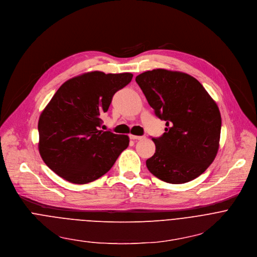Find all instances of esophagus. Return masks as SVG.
I'll use <instances>...</instances> for the list:
<instances>
[{
	"mask_svg": "<svg viewBox=\"0 0 257 257\" xmlns=\"http://www.w3.org/2000/svg\"><path fill=\"white\" fill-rule=\"evenodd\" d=\"M130 138L134 141H137V140H143L144 137L143 136H136V135H130Z\"/></svg>",
	"mask_w": 257,
	"mask_h": 257,
	"instance_id": "esophagus-1",
	"label": "esophagus"
}]
</instances>
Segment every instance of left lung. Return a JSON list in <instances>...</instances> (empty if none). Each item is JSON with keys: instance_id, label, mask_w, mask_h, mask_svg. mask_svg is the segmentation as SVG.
I'll return each mask as SVG.
<instances>
[{"instance_id": "1", "label": "left lung", "mask_w": 257, "mask_h": 257, "mask_svg": "<svg viewBox=\"0 0 257 257\" xmlns=\"http://www.w3.org/2000/svg\"><path fill=\"white\" fill-rule=\"evenodd\" d=\"M149 105L166 123L153 138L149 172L169 184H184L202 175L218 148L221 116L215 101L195 77L181 71L153 69L136 77Z\"/></svg>"}]
</instances>
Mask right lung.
I'll return each mask as SVG.
<instances>
[{"mask_svg":"<svg viewBox=\"0 0 257 257\" xmlns=\"http://www.w3.org/2000/svg\"><path fill=\"white\" fill-rule=\"evenodd\" d=\"M133 74L91 71L66 80L41 113L39 151L55 174L73 184L104 176L128 147L130 138L99 130L113 95Z\"/></svg>","mask_w":257,"mask_h":257,"instance_id":"obj_1","label":"right lung"}]
</instances>
